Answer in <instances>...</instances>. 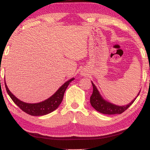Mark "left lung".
<instances>
[{
    "label": "left lung",
    "mask_w": 150,
    "mask_h": 150,
    "mask_svg": "<svg viewBox=\"0 0 150 150\" xmlns=\"http://www.w3.org/2000/svg\"><path fill=\"white\" fill-rule=\"evenodd\" d=\"M91 83L92 85H93V93H92L91 96L90 97V103H91V106L97 111L101 112V113L106 115H115L122 113L123 112H124L125 110L130 107L131 104L134 102V100L137 98H135L130 103H129L126 106L115 105V104H113L104 100V98L100 94L95 85L92 82ZM139 93H140V92H139L137 96H139Z\"/></svg>",
    "instance_id": "obj_1"
}]
</instances>
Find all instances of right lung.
<instances>
[{
    "label": "right lung",
    "mask_w": 150,
    "mask_h": 150,
    "mask_svg": "<svg viewBox=\"0 0 150 150\" xmlns=\"http://www.w3.org/2000/svg\"><path fill=\"white\" fill-rule=\"evenodd\" d=\"M74 80V79H71L69 81L63 84L61 87L56 91V93H54L50 98L47 99L44 101L39 102L35 104H29L26 103L18 99L15 96L13 95V93L9 91L8 89L7 85H6L5 81V88L7 90V93L9 94L10 98L13 100L14 103L19 107L20 109H22L24 112H26L28 115L33 116H42L44 115L48 114L50 112L54 111L55 109L58 108V106L60 105V104L62 102L64 93L66 90L67 87H68L69 84L71 81Z\"/></svg>",
    "instance_id": "1"
}]
</instances>
